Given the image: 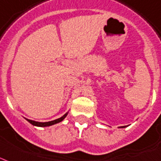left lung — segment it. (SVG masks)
Masks as SVG:
<instances>
[{"instance_id":"left-lung-1","label":"left lung","mask_w":161,"mask_h":161,"mask_svg":"<svg viewBox=\"0 0 161 161\" xmlns=\"http://www.w3.org/2000/svg\"><path fill=\"white\" fill-rule=\"evenodd\" d=\"M127 126H122V127H121V128H124V127H126Z\"/></svg>"}]
</instances>
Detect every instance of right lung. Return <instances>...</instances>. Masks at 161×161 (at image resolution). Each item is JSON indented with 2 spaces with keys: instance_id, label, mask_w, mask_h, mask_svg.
<instances>
[{
  "instance_id": "add662e5",
  "label": "right lung",
  "mask_w": 161,
  "mask_h": 161,
  "mask_svg": "<svg viewBox=\"0 0 161 161\" xmlns=\"http://www.w3.org/2000/svg\"><path fill=\"white\" fill-rule=\"evenodd\" d=\"M67 114H68V112L64 114V115L61 116V117H60V118L56 119V120H54V121H46V122H39V121H32V120H29V119H26V120L29 121V123H31L33 126H36V127H50V126H52V125H55L56 124V123H59V122H61V121H63V120L66 118V116H67Z\"/></svg>"
}]
</instances>
